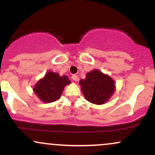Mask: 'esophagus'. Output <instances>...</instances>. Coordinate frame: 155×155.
Here are the masks:
<instances>
[{
	"label": "esophagus",
	"instance_id": "1",
	"mask_svg": "<svg viewBox=\"0 0 155 155\" xmlns=\"http://www.w3.org/2000/svg\"><path fill=\"white\" fill-rule=\"evenodd\" d=\"M72 79H73V80H74V81H75L79 80V78H78V76H76V74H74V75L72 76Z\"/></svg>",
	"mask_w": 155,
	"mask_h": 155
}]
</instances>
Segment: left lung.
Returning a JSON list of instances; mask_svg holds the SVG:
<instances>
[{
    "mask_svg": "<svg viewBox=\"0 0 155 155\" xmlns=\"http://www.w3.org/2000/svg\"><path fill=\"white\" fill-rule=\"evenodd\" d=\"M79 84L85 98L95 104H104L115 90L113 79L97 70L87 74L86 79H81Z\"/></svg>",
    "mask_w": 155,
    "mask_h": 155,
    "instance_id": "left-lung-1",
    "label": "left lung"
}]
</instances>
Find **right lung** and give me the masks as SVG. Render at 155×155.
<instances>
[{
	"instance_id": "obj_1",
	"label": "right lung",
	"mask_w": 155,
	"mask_h": 155,
	"mask_svg": "<svg viewBox=\"0 0 155 155\" xmlns=\"http://www.w3.org/2000/svg\"><path fill=\"white\" fill-rule=\"evenodd\" d=\"M70 83L66 76H60L56 73L49 71L37 83L33 91L43 102L51 103L60 98L64 87Z\"/></svg>"
}]
</instances>
